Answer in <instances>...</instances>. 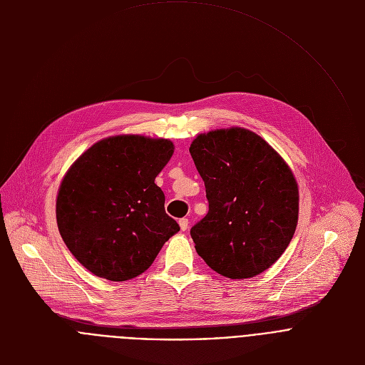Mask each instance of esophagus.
Masks as SVG:
<instances>
[{
  "mask_svg": "<svg viewBox=\"0 0 365 365\" xmlns=\"http://www.w3.org/2000/svg\"><path fill=\"white\" fill-rule=\"evenodd\" d=\"M178 223H180L181 230H187V229H188V219L182 217V219H180V220H178Z\"/></svg>",
  "mask_w": 365,
  "mask_h": 365,
  "instance_id": "esophagus-1",
  "label": "esophagus"
}]
</instances>
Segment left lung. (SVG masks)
<instances>
[{
  "instance_id": "left-lung-1",
  "label": "left lung",
  "mask_w": 365,
  "mask_h": 365,
  "mask_svg": "<svg viewBox=\"0 0 365 365\" xmlns=\"http://www.w3.org/2000/svg\"><path fill=\"white\" fill-rule=\"evenodd\" d=\"M190 153L209 201V213L190 230L197 254L227 278L261 274L286 251L297 226L292 170L262 138L240 128L198 135Z\"/></svg>"
}]
</instances>
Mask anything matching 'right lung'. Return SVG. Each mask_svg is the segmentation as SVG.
Segmentation results:
<instances>
[{"label": "right lung", "mask_w": 365, "mask_h": 365, "mask_svg": "<svg viewBox=\"0 0 365 365\" xmlns=\"http://www.w3.org/2000/svg\"><path fill=\"white\" fill-rule=\"evenodd\" d=\"M173 152L167 139L113 136L93 145L66 173L56 200L59 233L97 277H138L180 230L155 184Z\"/></svg>", "instance_id": "1"}]
</instances>
